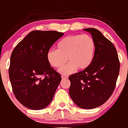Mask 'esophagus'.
Wrapping results in <instances>:
<instances>
[{
  "label": "esophagus",
  "instance_id": "34e87169",
  "mask_svg": "<svg viewBox=\"0 0 128 128\" xmlns=\"http://www.w3.org/2000/svg\"><path fill=\"white\" fill-rule=\"evenodd\" d=\"M61 77L62 79H67L68 78V76L66 75H62Z\"/></svg>",
  "mask_w": 128,
  "mask_h": 128
}]
</instances>
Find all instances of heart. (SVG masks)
Returning a JSON list of instances; mask_svg holds the SVG:
<instances>
[{
	"instance_id": "heart-1",
	"label": "heart",
	"mask_w": 128,
	"mask_h": 128,
	"mask_svg": "<svg viewBox=\"0 0 128 128\" xmlns=\"http://www.w3.org/2000/svg\"><path fill=\"white\" fill-rule=\"evenodd\" d=\"M56 46L57 50H50L47 52L46 59L53 68H60L65 64L68 58L69 62L59 70L62 74L72 73L76 68L85 69L94 60L95 42L88 34L66 37L58 43Z\"/></svg>"
}]
</instances>
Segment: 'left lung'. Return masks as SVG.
Segmentation results:
<instances>
[{"label": "left lung", "mask_w": 128, "mask_h": 128, "mask_svg": "<svg viewBox=\"0 0 128 128\" xmlns=\"http://www.w3.org/2000/svg\"><path fill=\"white\" fill-rule=\"evenodd\" d=\"M83 30L94 40V57L88 68L69 76V95L80 108L92 109L104 104L112 94L120 65L116 48L109 40L94 28Z\"/></svg>", "instance_id": "8db88e82"}]
</instances>
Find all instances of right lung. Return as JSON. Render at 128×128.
Here are the masks:
<instances>
[{"mask_svg": "<svg viewBox=\"0 0 128 128\" xmlns=\"http://www.w3.org/2000/svg\"><path fill=\"white\" fill-rule=\"evenodd\" d=\"M63 35L53 30H33L12 52L8 70L12 90L27 108L42 109L53 99L61 76L50 66L46 54Z\"/></svg>", "mask_w": 128, "mask_h": 128, "instance_id": "obj_1", "label": "right lung"}]
</instances>
